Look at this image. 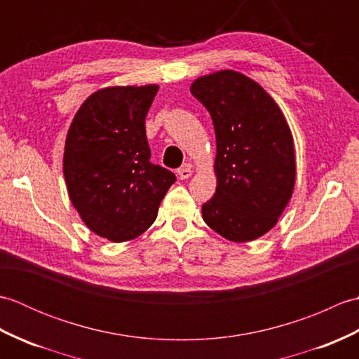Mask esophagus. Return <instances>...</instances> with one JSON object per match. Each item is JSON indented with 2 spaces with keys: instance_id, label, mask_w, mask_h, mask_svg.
<instances>
[{
  "instance_id": "obj_1",
  "label": "esophagus",
  "mask_w": 359,
  "mask_h": 359,
  "mask_svg": "<svg viewBox=\"0 0 359 359\" xmlns=\"http://www.w3.org/2000/svg\"><path fill=\"white\" fill-rule=\"evenodd\" d=\"M177 175H179V179H180V180H187L188 177H191V175H193L191 166H189V165L180 166L179 170H177Z\"/></svg>"
}]
</instances>
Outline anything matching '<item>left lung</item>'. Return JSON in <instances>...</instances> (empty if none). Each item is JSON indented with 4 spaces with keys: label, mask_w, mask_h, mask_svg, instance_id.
I'll use <instances>...</instances> for the list:
<instances>
[{
    "label": "left lung",
    "mask_w": 359,
    "mask_h": 359,
    "mask_svg": "<svg viewBox=\"0 0 359 359\" xmlns=\"http://www.w3.org/2000/svg\"><path fill=\"white\" fill-rule=\"evenodd\" d=\"M191 94L216 133V193L202 205L205 224L225 239L248 242L276 225L293 194V135L278 103L236 71L197 79Z\"/></svg>",
    "instance_id": "left-lung-1"
}]
</instances>
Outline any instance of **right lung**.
<instances>
[{
  "label": "right lung",
  "instance_id": "add662e5",
  "mask_svg": "<svg viewBox=\"0 0 359 359\" xmlns=\"http://www.w3.org/2000/svg\"><path fill=\"white\" fill-rule=\"evenodd\" d=\"M157 90V85L97 90L67 131L63 172L69 199L89 230L112 242L147 231L175 182L149 160L144 118Z\"/></svg>",
  "mask_w": 359,
  "mask_h": 359
}]
</instances>
